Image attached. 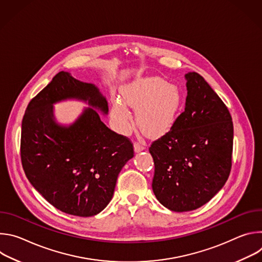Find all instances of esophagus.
Masks as SVG:
<instances>
[{
  "mask_svg": "<svg viewBox=\"0 0 262 262\" xmlns=\"http://www.w3.org/2000/svg\"><path fill=\"white\" fill-rule=\"evenodd\" d=\"M134 148H135V152H136V154L141 152V151H143V150H144V146H143V145H141V144H139V143H135Z\"/></svg>",
  "mask_w": 262,
  "mask_h": 262,
  "instance_id": "obj_1",
  "label": "esophagus"
}]
</instances>
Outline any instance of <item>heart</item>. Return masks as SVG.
Listing matches in <instances>:
<instances>
[{
  "label": "heart",
  "mask_w": 262,
  "mask_h": 262,
  "mask_svg": "<svg viewBox=\"0 0 262 262\" xmlns=\"http://www.w3.org/2000/svg\"><path fill=\"white\" fill-rule=\"evenodd\" d=\"M136 111L139 128L149 137L167 133L178 116L181 94L174 85L158 77L137 79L122 89V101L115 99L111 115L117 130L126 134L132 127V116L126 105Z\"/></svg>",
  "instance_id": "1"
}]
</instances>
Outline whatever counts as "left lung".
Wrapping results in <instances>:
<instances>
[{
  "label": "left lung",
  "instance_id": "1",
  "mask_svg": "<svg viewBox=\"0 0 262 262\" xmlns=\"http://www.w3.org/2000/svg\"><path fill=\"white\" fill-rule=\"evenodd\" d=\"M186 99L170 132L155 141L152 191L165 207L197 209L226 183L233 146V123L227 106L197 72L184 74Z\"/></svg>",
  "mask_w": 262,
  "mask_h": 262
}]
</instances>
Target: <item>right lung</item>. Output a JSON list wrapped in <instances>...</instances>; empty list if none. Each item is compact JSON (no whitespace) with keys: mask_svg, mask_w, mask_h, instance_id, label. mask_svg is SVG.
<instances>
[{"mask_svg":"<svg viewBox=\"0 0 262 262\" xmlns=\"http://www.w3.org/2000/svg\"><path fill=\"white\" fill-rule=\"evenodd\" d=\"M85 102L72 124H59L53 104ZM108 114L97 86L60 71L28 104L21 123L20 157L27 178L50 204L72 215L92 216L113 198L117 177L134 158L129 140L100 119Z\"/></svg>","mask_w":262,"mask_h":262,"instance_id":"add662e5","label":"right lung"}]
</instances>
